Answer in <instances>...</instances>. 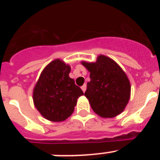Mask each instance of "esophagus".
Listing matches in <instances>:
<instances>
[{"label": "esophagus", "instance_id": "obj_1", "mask_svg": "<svg viewBox=\"0 0 160 160\" xmlns=\"http://www.w3.org/2000/svg\"><path fill=\"white\" fill-rule=\"evenodd\" d=\"M81 88H82V90L83 92H85V91H86V90H87V85L84 84V85H83V86H82V87H81Z\"/></svg>", "mask_w": 160, "mask_h": 160}]
</instances>
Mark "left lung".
<instances>
[{"instance_id": "obj_1", "label": "left lung", "mask_w": 160, "mask_h": 160, "mask_svg": "<svg viewBox=\"0 0 160 160\" xmlns=\"http://www.w3.org/2000/svg\"><path fill=\"white\" fill-rule=\"evenodd\" d=\"M90 72L85 96L93 111L102 118H114L124 111L131 97V83L119 65L98 55L95 62H81Z\"/></svg>"}]
</instances>
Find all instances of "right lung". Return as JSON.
<instances>
[{
    "label": "right lung",
    "instance_id": "obj_1",
    "mask_svg": "<svg viewBox=\"0 0 160 160\" xmlns=\"http://www.w3.org/2000/svg\"><path fill=\"white\" fill-rule=\"evenodd\" d=\"M70 66L61 59L49 62L41 73L32 91L35 107L46 119L62 122L73 114L81 88L70 78Z\"/></svg>",
    "mask_w": 160,
    "mask_h": 160
}]
</instances>
